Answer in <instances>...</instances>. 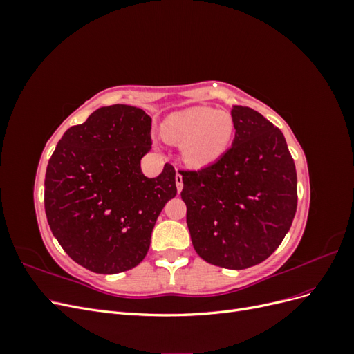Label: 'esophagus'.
I'll return each mask as SVG.
<instances>
[{
    "mask_svg": "<svg viewBox=\"0 0 354 354\" xmlns=\"http://www.w3.org/2000/svg\"><path fill=\"white\" fill-rule=\"evenodd\" d=\"M176 186H177L178 192H181V189H183V176H181L180 173L176 174Z\"/></svg>",
    "mask_w": 354,
    "mask_h": 354,
    "instance_id": "obj_1",
    "label": "esophagus"
}]
</instances>
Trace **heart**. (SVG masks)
<instances>
[{
	"instance_id": "heart-1",
	"label": "heart",
	"mask_w": 354,
	"mask_h": 354,
	"mask_svg": "<svg viewBox=\"0 0 354 354\" xmlns=\"http://www.w3.org/2000/svg\"><path fill=\"white\" fill-rule=\"evenodd\" d=\"M233 131L229 113L203 106L176 112L164 122V136L173 143L183 145V159L198 168L216 162L226 153Z\"/></svg>"
}]
</instances>
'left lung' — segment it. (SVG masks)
<instances>
[{
  "instance_id": "left-lung-1",
  "label": "left lung",
  "mask_w": 354,
  "mask_h": 354,
  "mask_svg": "<svg viewBox=\"0 0 354 354\" xmlns=\"http://www.w3.org/2000/svg\"><path fill=\"white\" fill-rule=\"evenodd\" d=\"M234 140L216 162L183 176L181 199L201 259L242 270L264 261L291 227L297 171L279 128L257 111L233 106Z\"/></svg>"
}]
</instances>
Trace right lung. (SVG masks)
I'll return each instance as SVG.
<instances>
[{
  "instance_id": "right-lung-1",
  "label": "right lung",
  "mask_w": 354,
  "mask_h": 354,
  "mask_svg": "<svg viewBox=\"0 0 354 354\" xmlns=\"http://www.w3.org/2000/svg\"><path fill=\"white\" fill-rule=\"evenodd\" d=\"M152 118L128 104L104 106L59 140L46 173L44 207L62 248L85 269L115 274L140 264L165 203L177 195L176 169L147 178Z\"/></svg>"
}]
</instances>
